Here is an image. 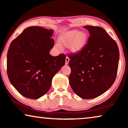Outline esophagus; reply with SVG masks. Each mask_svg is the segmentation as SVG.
Here are the masks:
<instances>
[{"label": "esophagus", "instance_id": "1", "mask_svg": "<svg viewBox=\"0 0 128 128\" xmlns=\"http://www.w3.org/2000/svg\"><path fill=\"white\" fill-rule=\"evenodd\" d=\"M69 60H70V59L69 58L66 57V61H65V64H66V65L68 64H69Z\"/></svg>", "mask_w": 128, "mask_h": 128}]
</instances>
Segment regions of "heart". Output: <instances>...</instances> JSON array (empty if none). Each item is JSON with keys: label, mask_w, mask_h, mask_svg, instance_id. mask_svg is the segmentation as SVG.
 Segmentation results:
<instances>
[{"label": "heart", "mask_w": 128, "mask_h": 128, "mask_svg": "<svg viewBox=\"0 0 128 128\" xmlns=\"http://www.w3.org/2000/svg\"><path fill=\"white\" fill-rule=\"evenodd\" d=\"M61 44L65 46H70L73 54L79 53L84 47L87 41V36L84 32L78 30H72L61 35L59 38ZM59 50H62V46L60 44L56 45Z\"/></svg>", "instance_id": "1"}]
</instances>
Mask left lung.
Returning <instances> with one entry per match:
<instances>
[{
  "mask_svg": "<svg viewBox=\"0 0 128 128\" xmlns=\"http://www.w3.org/2000/svg\"><path fill=\"white\" fill-rule=\"evenodd\" d=\"M84 28L90 36L82 51L69 56V80L76 95L83 99H92L104 94L114 83L120 52L116 42L102 28Z\"/></svg>",
  "mask_w": 128,
  "mask_h": 128,
  "instance_id": "left-lung-1",
  "label": "left lung"
}]
</instances>
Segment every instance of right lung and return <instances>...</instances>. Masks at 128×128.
Listing matches in <instances>:
<instances>
[{
  "instance_id": "1",
  "label": "right lung",
  "mask_w": 128,
  "mask_h": 128,
  "mask_svg": "<svg viewBox=\"0 0 128 128\" xmlns=\"http://www.w3.org/2000/svg\"><path fill=\"white\" fill-rule=\"evenodd\" d=\"M52 30L31 26L10 44L7 55V72L13 86L24 97L38 99L51 86L54 76L66 61L64 54L50 52L54 46Z\"/></svg>"
}]
</instances>
